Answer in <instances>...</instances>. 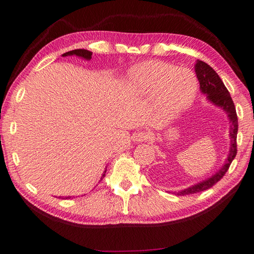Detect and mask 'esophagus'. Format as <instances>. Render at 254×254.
I'll return each instance as SVG.
<instances>
[{
  "label": "esophagus",
  "mask_w": 254,
  "mask_h": 254,
  "mask_svg": "<svg viewBox=\"0 0 254 254\" xmlns=\"http://www.w3.org/2000/svg\"><path fill=\"white\" fill-rule=\"evenodd\" d=\"M148 138H149L148 133H146L144 131L137 132L136 134H135V136H134V140L136 141V143H143V141H146Z\"/></svg>",
  "instance_id": "esophagus-1"
}]
</instances>
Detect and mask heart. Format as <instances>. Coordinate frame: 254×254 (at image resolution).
I'll use <instances>...</instances> for the list:
<instances>
[{
  "label": "heart",
  "instance_id": "b5f03b06",
  "mask_svg": "<svg viewBox=\"0 0 254 254\" xmlns=\"http://www.w3.org/2000/svg\"><path fill=\"white\" fill-rule=\"evenodd\" d=\"M135 90L154 96V110L162 117H175L192 104L198 80L191 70L159 61H146L129 71Z\"/></svg>",
  "mask_w": 254,
  "mask_h": 254
}]
</instances>
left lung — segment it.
<instances>
[{"label": "left lung", "instance_id": "left-lung-1", "mask_svg": "<svg viewBox=\"0 0 254 254\" xmlns=\"http://www.w3.org/2000/svg\"><path fill=\"white\" fill-rule=\"evenodd\" d=\"M194 72L197 74V78L200 83V91L202 94L207 95V98L210 103L222 108L227 114L229 119V136H231V147H229V152L225 160L224 166L216 171L215 174L211 175L210 178L205 179L204 181L197 183L190 187L185 188L179 192H174L178 196H185V194L196 193L199 191L207 190L219 182L231 166V163L237 155V132H238V118L236 114V108L233 99L231 97L226 86L224 85L223 81L217 74L213 68L210 67L208 64L202 61H197L194 64Z\"/></svg>", "mask_w": 254, "mask_h": 254}]
</instances>
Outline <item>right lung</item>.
I'll use <instances>...</instances> for the list:
<instances>
[{"label":"right lung","instance_id":"1","mask_svg":"<svg viewBox=\"0 0 254 254\" xmlns=\"http://www.w3.org/2000/svg\"><path fill=\"white\" fill-rule=\"evenodd\" d=\"M72 55L81 57V58H83V60H86V61H90L91 58H92V52L87 51V50H83V49H82V50L79 49V50L69 51V52H67V53H64V54H63L64 57H66V56H72ZM105 173H106V170H105V172L103 173V176H102V179H100V180H103V178L105 176ZM67 198H70V197H66V199H67Z\"/></svg>","mask_w":254,"mask_h":254}]
</instances>
